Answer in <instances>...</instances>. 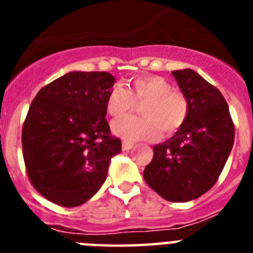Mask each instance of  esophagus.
<instances>
[{
	"label": "esophagus",
	"instance_id": "obj_1",
	"mask_svg": "<svg viewBox=\"0 0 253 253\" xmlns=\"http://www.w3.org/2000/svg\"><path fill=\"white\" fill-rule=\"evenodd\" d=\"M133 147V143L129 142V140H123L122 142V148L123 151H129V149Z\"/></svg>",
	"mask_w": 253,
	"mask_h": 253
}]
</instances>
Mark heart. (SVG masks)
Wrapping results in <instances>:
<instances>
[{"instance_id":"heart-1","label":"heart","mask_w":253,"mask_h":253,"mask_svg":"<svg viewBox=\"0 0 253 253\" xmlns=\"http://www.w3.org/2000/svg\"><path fill=\"white\" fill-rule=\"evenodd\" d=\"M140 116H125L113 124L116 135L128 140H152L160 135L177 131L189 114V102L181 91L161 76H139L131 82V88L115 84L106 97V110L113 118H120L134 110L137 104Z\"/></svg>"}]
</instances>
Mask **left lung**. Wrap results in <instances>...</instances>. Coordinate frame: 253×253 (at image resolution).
Wrapping results in <instances>:
<instances>
[{"mask_svg":"<svg viewBox=\"0 0 253 253\" xmlns=\"http://www.w3.org/2000/svg\"><path fill=\"white\" fill-rule=\"evenodd\" d=\"M189 114L171 139L153 147L143 177L169 202L198 199L218 181L234 142V124L220 91L193 69L172 72Z\"/></svg>","mask_w":253,"mask_h":253,"instance_id":"8db88e82","label":"left lung"}]
</instances>
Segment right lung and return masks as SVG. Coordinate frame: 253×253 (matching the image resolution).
<instances>
[{
	"mask_svg": "<svg viewBox=\"0 0 253 253\" xmlns=\"http://www.w3.org/2000/svg\"><path fill=\"white\" fill-rule=\"evenodd\" d=\"M107 72H69L44 86L22 125V156L31 185L60 207L84 204L106 180L122 142L107 124Z\"/></svg>",
	"mask_w": 253,
	"mask_h": 253,
	"instance_id": "right-lung-1",
	"label": "right lung"
}]
</instances>
